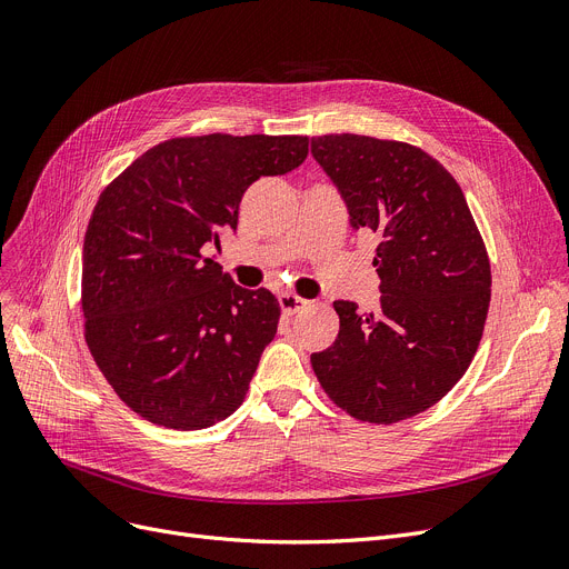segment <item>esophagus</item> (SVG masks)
I'll use <instances>...</instances> for the list:
<instances>
[{"label":"esophagus","instance_id":"34e87169","mask_svg":"<svg viewBox=\"0 0 569 569\" xmlns=\"http://www.w3.org/2000/svg\"><path fill=\"white\" fill-rule=\"evenodd\" d=\"M278 301H280V308H282L284 315H296L301 308H306L310 303V301L301 299V296H296V293H280Z\"/></svg>","mask_w":569,"mask_h":569}]
</instances>
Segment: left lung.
<instances>
[{"instance_id": "obj_1", "label": "left lung", "mask_w": 569, "mask_h": 569, "mask_svg": "<svg viewBox=\"0 0 569 569\" xmlns=\"http://www.w3.org/2000/svg\"><path fill=\"white\" fill-rule=\"evenodd\" d=\"M310 152L355 231L380 242V308L333 301L336 342L310 357L319 385L351 417L393 423L436 405L466 375L491 301V266L461 187L421 148L329 133Z\"/></svg>"}]
</instances>
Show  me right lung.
I'll return each instance as SVG.
<instances>
[{
    "instance_id": "right-lung-1",
    "label": "right lung",
    "mask_w": 569,
    "mask_h": 569,
    "mask_svg": "<svg viewBox=\"0 0 569 569\" xmlns=\"http://www.w3.org/2000/svg\"><path fill=\"white\" fill-rule=\"evenodd\" d=\"M308 157L306 137L210 133L150 148L103 189L83 242L86 338L143 419L199 430L236 412L280 303L203 250L236 231L246 189Z\"/></svg>"
}]
</instances>
